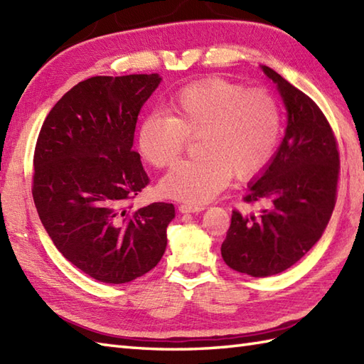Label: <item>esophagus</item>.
Listing matches in <instances>:
<instances>
[{"label":"esophagus","mask_w":364,"mask_h":364,"mask_svg":"<svg viewBox=\"0 0 364 364\" xmlns=\"http://www.w3.org/2000/svg\"><path fill=\"white\" fill-rule=\"evenodd\" d=\"M178 210H180V213L183 214H188V213H200L205 210L203 205H189V203H181L180 206H178Z\"/></svg>","instance_id":"esophagus-1"}]
</instances>
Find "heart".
I'll return each mask as SVG.
<instances>
[{"label": "heart", "instance_id": "1", "mask_svg": "<svg viewBox=\"0 0 364 364\" xmlns=\"http://www.w3.org/2000/svg\"><path fill=\"white\" fill-rule=\"evenodd\" d=\"M168 114L145 115L137 128V146L153 167L180 156L188 137H198L200 158L184 159L162 178L170 198L205 205L230 183L247 181L272 161L282 131V112L264 89L247 90L220 78L203 80L168 98Z\"/></svg>", "mask_w": 364, "mask_h": 364}]
</instances>
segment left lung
<instances>
[{
    "instance_id": "left-lung-1",
    "label": "left lung",
    "mask_w": 364,
    "mask_h": 364,
    "mask_svg": "<svg viewBox=\"0 0 364 364\" xmlns=\"http://www.w3.org/2000/svg\"><path fill=\"white\" fill-rule=\"evenodd\" d=\"M261 68L277 84L288 127L244 197L267 208L259 215L235 210L220 249L227 266L250 277L283 272L319 241L333 213L339 176L338 144L319 106L272 68Z\"/></svg>"
}]
</instances>
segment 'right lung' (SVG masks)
Wrapping results in <instances>:
<instances>
[{
    "instance_id": "right-lung-1",
    "label": "right lung",
    "mask_w": 364,
    "mask_h": 364,
    "mask_svg": "<svg viewBox=\"0 0 364 364\" xmlns=\"http://www.w3.org/2000/svg\"><path fill=\"white\" fill-rule=\"evenodd\" d=\"M158 73L92 76L46 115L34 150L33 198L56 249L98 282L136 280L167 245L172 203L129 205L150 183L133 150L137 115Z\"/></svg>"
}]
</instances>
